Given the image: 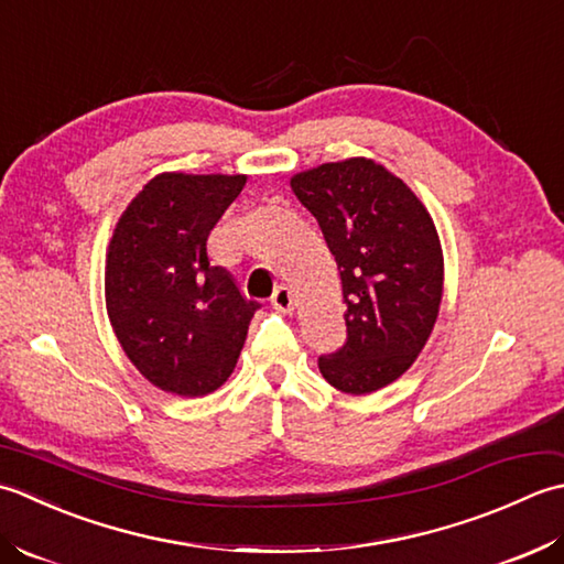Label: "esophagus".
I'll use <instances>...</instances> for the list:
<instances>
[{
    "instance_id": "34e87169",
    "label": "esophagus",
    "mask_w": 564,
    "mask_h": 564,
    "mask_svg": "<svg viewBox=\"0 0 564 564\" xmlns=\"http://www.w3.org/2000/svg\"><path fill=\"white\" fill-rule=\"evenodd\" d=\"M270 304H272V308H278L280 314H292L294 312V294L290 286H284V284L278 286L274 294L270 296Z\"/></svg>"
}]
</instances>
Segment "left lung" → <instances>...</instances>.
Instances as JSON below:
<instances>
[{"label":"left lung","mask_w":564,"mask_h":564,"mask_svg":"<svg viewBox=\"0 0 564 564\" xmlns=\"http://www.w3.org/2000/svg\"><path fill=\"white\" fill-rule=\"evenodd\" d=\"M336 258L346 304V343L318 358L328 384L370 394L416 360L438 318L443 252L416 194L365 158L292 177Z\"/></svg>","instance_id":"8db88e82"}]
</instances>
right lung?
<instances>
[{
  "label": "right lung",
  "mask_w": 564,
  "mask_h": 564,
  "mask_svg": "<svg viewBox=\"0 0 564 564\" xmlns=\"http://www.w3.org/2000/svg\"><path fill=\"white\" fill-rule=\"evenodd\" d=\"M246 175L165 172L129 204L107 256V312L148 382L204 397L231 377L260 304L212 265L206 240Z\"/></svg>",
  "instance_id": "right-lung-1"
}]
</instances>
